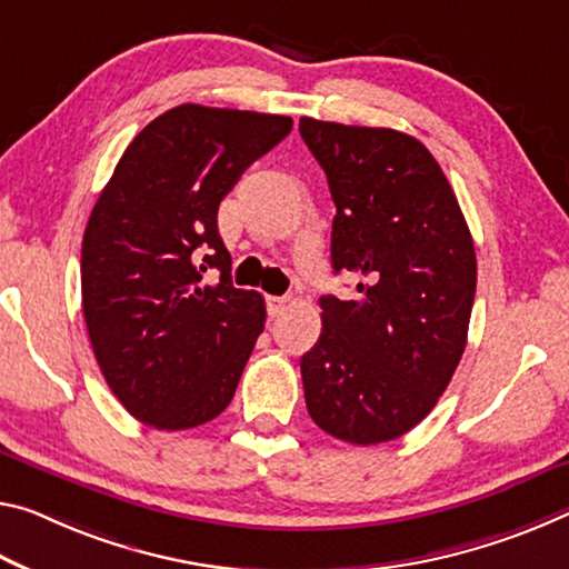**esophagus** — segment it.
<instances>
[{
    "label": "esophagus",
    "instance_id": "esophagus-1",
    "mask_svg": "<svg viewBox=\"0 0 569 569\" xmlns=\"http://www.w3.org/2000/svg\"><path fill=\"white\" fill-rule=\"evenodd\" d=\"M288 303H291V299H286V296H268L266 299V306H268V317H281V313L288 309Z\"/></svg>",
    "mask_w": 569,
    "mask_h": 569
}]
</instances>
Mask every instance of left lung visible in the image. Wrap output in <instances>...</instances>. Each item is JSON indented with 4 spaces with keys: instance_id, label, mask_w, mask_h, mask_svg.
I'll list each match as a JSON object with an SVG mask.
<instances>
[{
    "instance_id": "1",
    "label": "left lung",
    "mask_w": 569,
    "mask_h": 569,
    "mask_svg": "<svg viewBox=\"0 0 569 569\" xmlns=\"http://www.w3.org/2000/svg\"><path fill=\"white\" fill-rule=\"evenodd\" d=\"M329 179L333 273L357 299L321 296V337L301 357L306 408L329 436L387 443L436 408L461 362L476 250L443 169L418 139L301 119Z\"/></svg>"
}]
</instances>
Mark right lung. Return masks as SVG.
Masks as SVG:
<instances>
[{
  "label": "right lung",
  "mask_w": 569,
  "mask_h": 569,
  "mask_svg": "<svg viewBox=\"0 0 569 569\" xmlns=\"http://www.w3.org/2000/svg\"><path fill=\"white\" fill-rule=\"evenodd\" d=\"M291 129L288 116L171 108L129 143L90 212L88 337L111 392L151 428H197L236 395L266 301L232 286L218 207ZM207 267L221 270L214 287L201 286Z\"/></svg>",
  "instance_id": "right-lung-1"
}]
</instances>
